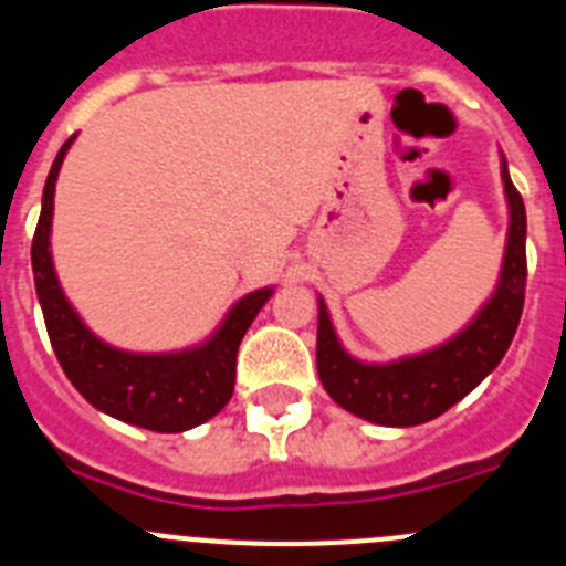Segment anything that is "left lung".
Listing matches in <instances>:
<instances>
[{"label": "left lung", "instance_id": "obj_1", "mask_svg": "<svg viewBox=\"0 0 566 566\" xmlns=\"http://www.w3.org/2000/svg\"><path fill=\"white\" fill-rule=\"evenodd\" d=\"M502 181L507 195L510 227L502 274L493 297L468 326L431 352L394 363H359L339 345L326 303L319 297L317 374L328 397L359 419L388 428H411L437 419L468 397L507 354L518 328L527 286V214L513 187L502 155Z\"/></svg>", "mask_w": 566, "mask_h": 566}]
</instances>
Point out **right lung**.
<instances>
[{
  "mask_svg": "<svg viewBox=\"0 0 566 566\" xmlns=\"http://www.w3.org/2000/svg\"><path fill=\"white\" fill-rule=\"evenodd\" d=\"M73 142L76 135H70L62 144L56 161L50 167L42 195V214L30 249L50 345L70 382L76 385V391L93 408L147 431H189L195 424L212 419L214 413H221L223 405L232 399L238 345L274 289H258L240 297L207 343L184 352L133 354L98 339L64 297L50 258L56 178Z\"/></svg>",
  "mask_w": 566,
  "mask_h": 566,
  "instance_id": "right-lung-1",
  "label": "right lung"
}]
</instances>
